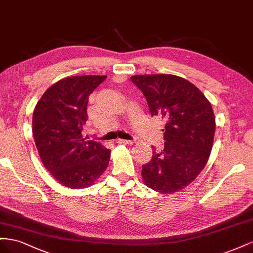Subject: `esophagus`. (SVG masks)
I'll list each match as a JSON object with an SVG mask.
<instances>
[{
  "label": "esophagus",
  "instance_id": "obj_1",
  "mask_svg": "<svg viewBox=\"0 0 253 253\" xmlns=\"http://www.w3.org/2000/svg\"><path fill=\"white\" fill-rule=\"evenodd\" d=\"M115 143H119V144H129V145H131V144H133V141H131V140L118 139V140H115Z\"/></svg>",
  "mask_w": 253,
  "mask_h": 253
}]
</instances>
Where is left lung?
<instances>
[{"label": "left lung", "instance_id": "8db88e82", "mask_svg": "<svg viewBox=\"0 0 253 253\" xmlns=\"http://www.w3.org/2000/svg\"><path fill=\"white\" fill-rule=\"evenodd\" d=\"M145 96L150 114L165 122L164 148L153 147L142 167L143 181L162 194L189 185L204 169L213 147L215 117L210 102L197 86L170 74L131 76Z\"/></svg>", "mask_w": 253, "mask_h": 253}]
</instances>
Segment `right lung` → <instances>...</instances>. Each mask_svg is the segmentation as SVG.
Returning a JSON list of instances; mask_svg holds the SVG:
<instances>
[{
    "mask_svg": "<svg viewBox=\"0 0 253 253\" xmlns=\"http://www.w3.org/2000/svg\"><path fill=\"white\" fill-rule=\"evenodd\" d=\"M107 76L60 79L43 93L33 113V135L44 168L60 184L85 189L107 169L110 150L82 134L89 95Z\"/></svg>",
    "mask_w": 253,
    "mask_h": 253,
    "instance_id": "right-lung-1",
    "label": "right lung"
}]
</instances>
